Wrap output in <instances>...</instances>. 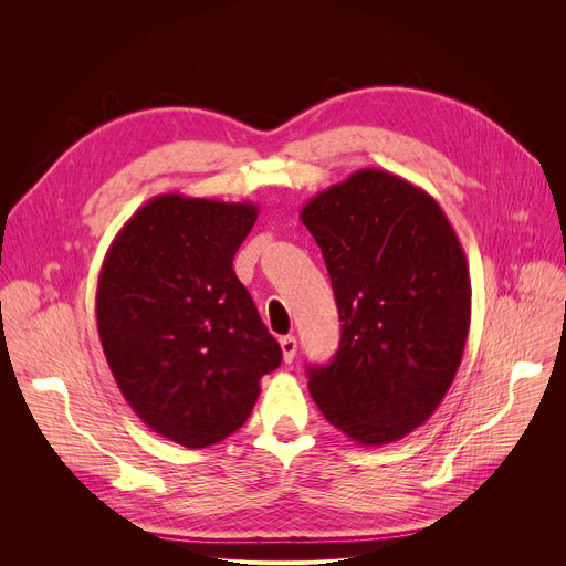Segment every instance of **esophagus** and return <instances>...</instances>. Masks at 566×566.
I'll return each mask as SVG.
<instances>
[{"label": "esophagus", "instance_id": "1", "mask_svg": "<svg viewBox=\"0 0 566 566\" xmlns=\"http://www.w3.org/2000/svg\"><path fill=\"white\" fill-rule=\"evenodd\" d=\"M279 342H281V349H283V361L293 364V358L297 354V339L293 335H285Z\"/></svg>", "mask_w": 566, "mask_h": 566}]
</instances>
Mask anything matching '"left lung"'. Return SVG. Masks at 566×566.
Returning a JSON list of instances; mask_svg holds the SVG:
<instances>
[{"instance_id": "8db88e82", "label": "left lung", "mask_w": 566, "mask_h": 566, "mask_svg": "<svg viewBox=\"0 0 566 566\" xmlns=\"http://www.w3.org/2000/svg\"><path fill=\"white\" fill-rule=\"evenodd\" d=\"M342 321L310 391L361 447L410 434L439 408L470 331V271L439 202L385 169H358L302 208Z\"/></svg>"}]
</instances>
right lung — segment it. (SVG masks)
I'll list each match as a JSON object with an SVG mask.
<instances>
[{
    "mask_svg": "<svg viewBox=\"0 0 566 566\" xmlns=\"http://www.w3.org/2000/svg\"><path fill=\"white\" fill-rule=\"evenodd\" d=\"M256 205L165 193L111 243L96 287L101 347L125 401L186 449L250 418L281 347L233 271Z\"/></svg>",
    "mask_w": 566,
    "mask_h": 566,
    "instance_id": "obj_1",
    "label": "right lung"
}]
</instances>
